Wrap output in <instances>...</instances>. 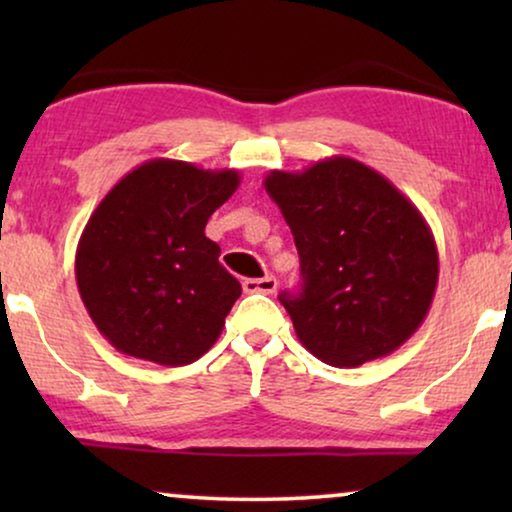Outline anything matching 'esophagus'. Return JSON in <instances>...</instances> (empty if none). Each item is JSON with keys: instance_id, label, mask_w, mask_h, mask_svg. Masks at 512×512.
<instances>
[{"instance_id": "esophagus-1", "label": "esophagus", "mask_w": 512, "mask_h": 512, "mask_svg": "<svg viewBox=\"0 0 512 512\" xmlns=\"http://www.w3.org/2000/svg\"><path fill=\"white\" fill-rule=\"evenodd\" d=\"M242 286L247 293H265V296H272L277 291V279L272 275L263 279H247Z\"/></svg>"}]
</instances>
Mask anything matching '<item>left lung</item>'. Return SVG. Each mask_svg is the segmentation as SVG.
Returning a JSON list of instances; mask_svg holds the SVG:
<instances>
[{
  "instance_id": "left-lung-1",
  "label": "left lung",
  "mask_w": 512,
  "mask_h": 512,
  "mask_svg": "<svg viewBox=\"0 0 512 512\" xmlns=\"http://www.w3.org/2000/svg\"><path fill=\"white\" fill-rule=\"evenodd\" d=\"M289 223L303 286L282 293L298 340L335 368L389 356L429 314L438 249L398 188L354 158L317 160L263 181Z\"/></svg>"
}]
</instances>
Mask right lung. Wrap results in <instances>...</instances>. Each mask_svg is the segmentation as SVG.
<instances>
[{"mask_svg": "<svg viewBox=\"0 0 512 512\" xmlns=\"http://www.w3.org/2000/svg\"><path fill=\"white\" fill-rule=\"evenodd\" d=\"M237 186V170L153 158L90 214L76 247V284L118 352L174 368L214 345L242 286L219 263L221 247L205 226Z\"/></svg>", "mask_w": 512, "mask_h": 512, "instance_id": "1", "label": "right lung"}]
</instances>
